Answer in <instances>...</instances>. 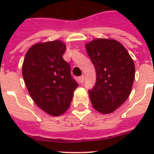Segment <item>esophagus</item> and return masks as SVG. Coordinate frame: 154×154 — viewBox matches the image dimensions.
Returning <instances> with one entry per match:
<instances>
[{
    "label": "esophagus",
    "instance_id": "1",
    "mask_svg": "<svg viewBox=\"0 0 154 154\" xmlns=\"http://www.w3.org/2000/svg\"><path fill=\"white\" fill-rule=\"evenodd\" d=\"M84 80H85V77L82 75V76H81V77H79V82L80 83H83L84 82Z\"/></svg>",
    "mask_w": 154,
    "mask_h": 154
}]
</instances>
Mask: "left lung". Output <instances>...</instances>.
<instances>
[{"label":"left lung","instance_id":"left-lung-1","mask_svg":"<svg viewBox=\"0 0 154 154\" xmlns=\"http://www.w3.org/2000/svg\"><path fill=\"white\" fill-rule=\"evenodd\" d=\"M96 70L89 90L94 108L103 114L115 111L126 101L135 77V66L125 48L112 39H96L85 45Z\"/></svg>","mask_w":154,"mask_h":154}]
</instances>
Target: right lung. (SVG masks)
<instances>
[{
	"mask_svg": "<svg viewBox=\"0 0 154 154\" xmlns=\"http://www.w3.org/2000/svg\"><path fill=\"white\" fill-rule=\"evenodd\" d=\"M65 45L60 41L38 43L25 55L22 74L30 96L45 112L57 117L69 109L78 86L69 64L63 59Z\"/></svg>",
	"mask_w": 154,
	"mask_h": 154,
	"instance_id": "1",
	"label": "right lung"
}]
</instances>
